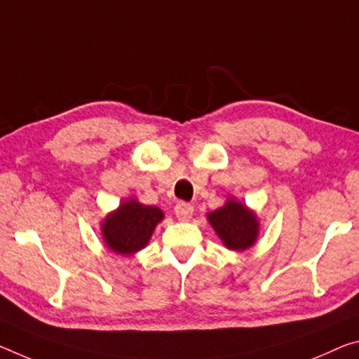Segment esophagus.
Listing matches in <instances>:
<instances>
[{"label":"esophagus","mask_w":359,"mask_h":359,"mask_svg":"<svg viewBox=\"0 0 359 359\" xmlns=\"http://www.w3.org/2000/svg\"><path fill=\"white\" fill-rule=\"evenodd\" d=\"M174 212H175V215H177L179 220H190L191 215H193V206L189 203L180 201V203L175 204Z\"/></svg>","instance_id":"obj_1"}]
</instances>
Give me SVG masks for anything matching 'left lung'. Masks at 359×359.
I'll list each match as a JSON object with an SVG mask.
<instances>
[{
    "mask_svg": "<svg viewBox=\"0 0 359 359\" xmlns=\"http://www.w3.org/2000/svg\"><path fill=\"white\" fill-rule=\"evenodd\" d=\"M208 219L225 246L233 251L248 249L257 238V219L244 204L235 200H229L225 206L208 214Z\"/></svg>",
    "mask_w": 359,
    "mask_h": 359,
    "instance_id": "obj_1",
    "label": "left lung"
}]
</instances>
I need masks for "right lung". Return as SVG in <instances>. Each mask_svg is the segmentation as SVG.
I'll return each instance as SVG.
<instances>
[{
    "instance_id": "add662e5",
    "label": "right lung",
    "mask_w": 359,
    "mask_h": 359,
    "mask_svg": "<svg viewBox=\"0 0 359 359\" xmlns=\"http://www.w3.org/2000/svg\"><path fill=\"white\" fill-rule=\"evenodd\" d=\"M163 212L155 206L126 201L105 219L102 225L107 246L118 254H134L145 248Z\"/></svg>"
}]
</instances>
